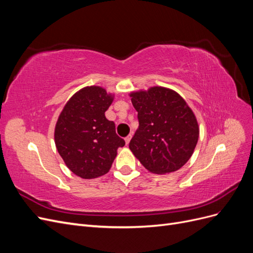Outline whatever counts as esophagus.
Listing matches in <instances>:
<instances>
[{"label": "esophagus", "instance_id": "esophagus-1", "mask_svg": "<svg viewBox=\"0 0 253 253\" xmlns=\"http://www.w3.org/2000/svg\"><path fill=\"white\" fill-rule=\"evenodd\" d=\"M131 138H132V135H128V136L126 137L125 140H126V144L129 143V140H131Z\"/></svg>", "mask_w": 253, "mask_h": 253}]
</instances>
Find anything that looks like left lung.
Returning <instances> with one entry per match:
<instances>
[{"label": "left lung", "mask_w": 253, "mask_h": 253, "mask_svg": "<svg viewBox=\"0 0 253 253\" xmlns=\"http://www.w3.org/2000/svg\"><path fill=\"white\" fill-rule=\"evenodd\" d=\"M129 96L139 122L129 150L152 173L177 171L192 156L200 135L192 110L176 91L162 86Z\"/></svg>", "instance_id": "obj_1"}]
</instances>
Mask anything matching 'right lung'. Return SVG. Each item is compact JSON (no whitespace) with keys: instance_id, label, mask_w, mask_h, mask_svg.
Segmentation results:
<instances>
[{"instance_id":"obj_1","label":"right lung","mask_w":253,"mask_h":253,"mask_svg":"<svg viewBox=\"0 0 253 253\" xmlns=\"http://www.w3.org/2000/svg\"><path fill=\"white\" fill-rule=\"evenodd\" d=\"M113 96L100 86L77 91L61 112L55 128V143L60 156L74 174L84 179L109 172L117 149L126 141L116 134L105 111Z\"/></svg>"}]
</instances>
